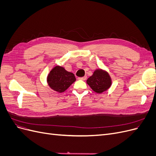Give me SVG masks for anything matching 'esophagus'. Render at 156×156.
Wrapping results in <instances>:
<instances>
[{
  "instance_id": "1",
  "label": "esophagus",
  "mask_w": 156,
  "mask_h": 156,
  "mask_svg": "<svg viewBox=\"0 0 156 156\" xmlns=\"http://www.w3.org/2000/svg\"><path fill=\"white\" fill-rule=\"evenodd\" d=\"M87 76H84V77H79L78 79H80V80H83V81H84V80L87 79Z\"/></svg>"
}]
</instances>
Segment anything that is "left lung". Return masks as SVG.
Here are the masks:
<instances>
[{
	"instance_id": "8db88e82",
	"label": "left lung",
	"mask_w": 156,
	"mask_h": 156,
	"mask_svg": "<svg viewBox=\"0 0 156 156\" xmlns=\"http://www.w3.org/2000/svg\"><path fill=\"white\" fill-rule=\"evenodd\" d=\"M87 84L94 92L101 94L106 91L111 85V79L108 73L101 69H96L87 81Z\"/></svg>"
}]
</instances>
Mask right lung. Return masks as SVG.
<instances>
[{
    "label": "right lung",
    "mask_w": 156,
    "mask_h": 156,
    "mask_svg": "<svg viewBox=\"0 0 156 156\" xmlns=\"http://www.w3.org/2000/svg\"><path fill=\"white\" fill-rule=\"evenodd\" d=\"M75 80L76 79L73 73L58 66L51 69L47 79L49 86L60 93L67 90Z\"/></svg>",
    "instance_id": "obj_1"
}]
</instances>
